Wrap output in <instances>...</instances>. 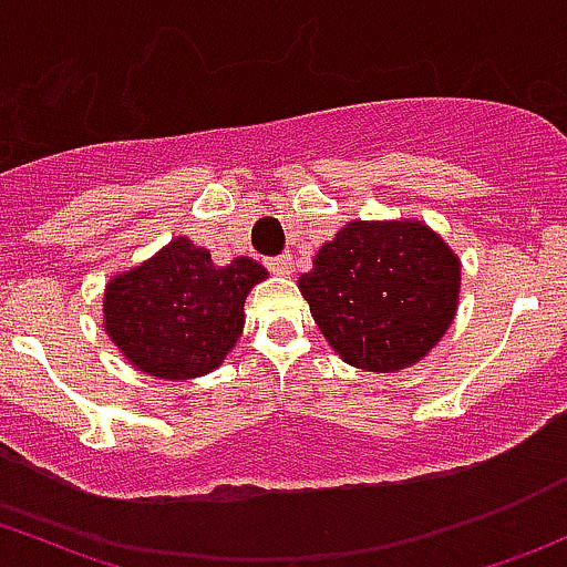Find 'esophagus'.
I'll use <instances>...</instances> for the list:
<instances>
[{
  "instance_id": "obj_1",
  "label": "esophagus",
  "mask_w": 567,
  "mask_h": 567,
  "mask_svg": "<svg viewBox=\"0 0 567 567\" xmlns=\"http://www.w3.org/2000/svg\"><path fill=\"white\" fill-rule=\"evenodd\" d=\"M268 271L279 274V277H288L290 271H293V257L290 255H279V257H271V260L266 262Z\"/></svg>"
}]
</instances>
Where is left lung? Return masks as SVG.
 I'll return each mask as SVG.
<instances>
[{"label":"left lung","mask_w":567,"mask_h":567,"mask_svg":"<svg viewBox=\"0 0 567 567\" xmlns=\"http://www.w3.org/2000/svg\"><path fill=\"white\" fill-rule=\"evenodd\" d=\"M299 290L342 362L398 373L453 323L461 260L422 221H348L318 249Z\"/></svg>","instance_id":"1"}]
</instances>
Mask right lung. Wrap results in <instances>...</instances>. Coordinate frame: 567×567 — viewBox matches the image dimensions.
<instances>
[{
    "instance_id": "add662e5",
    "label": "right lung",
    "mask_w": 567,
    "mask_h": 567,
    "mask_svg": "<svg viewBox=\"0 0 567 567\" xmlns=\"http://www.w3.org/2000/svg\"><path fill=\"white\" fill-rule=\"evenodd\" d=\"M268 277L251 257L216 266L177 236L151 260L109 279L104 329L136 370L186 381L225 362L244 331V301Z\"/></svg>"
}]
</instances>
